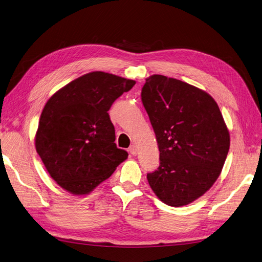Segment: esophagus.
I'll use <instances>...</instances> for the list:
<instances>
[{
  "instance_id": "1",
  "label": "esophagus",
  "mask_w": 262,
  "mask_h": 262,
  "mask_svg": "<svg viewBox=\"0 0 262 262\" xmlns=\"http://www.w3.org/2000/svg\"><path fill=\"white\" fill-rule=\"evenodd\" d=\"M132 156H136L138 155V149H136V147L134 146V145H132V146H130V148H129V150H128Z\"/></svg>"
}]
</instances>
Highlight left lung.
Returning a JSON list of instances; mask_svg holds the SVG:
<instances>
[{
  "label": "left lung",
  "mask_w": 262,
  "mask_h": 262,
  "mask_svg": "<svg viewBox=\"0 0 262 262\" xmlns=\"http://www.w3.org/2000/svg\"><path fill=\"white\" fill-rule=\"evenodd\" d=\"M141 96L160 151L149 185L168 206L191 204L216 181L229 150L220 107L206 92L160 74L146 79Z\"/></svg>",
  "instance_id": "1"
}]
</instances>
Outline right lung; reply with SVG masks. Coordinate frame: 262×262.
<instances>
[{
  "instance_id": "add662e5",
  "label": "right lung",
  "mask_w": 262,
  "mask_h": 262,
  "mask_svg": "<svg viewBox=\"0 0 262 262\" xmlns=\"http://www.w3.org/2000/svg\"><path fill=\"white\" fill-rule=\"evenodd\" d=\"M135 81L94 71L70 82L46 103L35 146L50 176L74 195L91 193L128 158L117 148L108 110Z\"/></svg>"
}]
</instances>
